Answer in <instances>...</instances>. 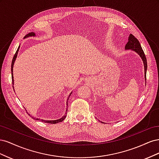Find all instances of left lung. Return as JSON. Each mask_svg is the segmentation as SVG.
<instances>
[{"mask_svg": "<svg viewBox=\"0 0 159 159\" xmlns=\"http://www.w3.org/2000/svg\"><path fill=\"white\" fill-rule=\"evenodd\" d=\"M125 50H130L134 51L141 57V59L143 61V64H144V69H145V79L146 81V74H147V61L146 56L145 55V53H144L142 49L141 46L140 44V43H139V40L133 35H132L131 34L129 36L128 42L126 44L125 47Z\"/></svg>", "mask_w": 159, "mask_h": 159, "instance_id": "left-lung-1", "label": "left lung"}]
</instances>
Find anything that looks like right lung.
<instances>
[{
  "label": "right lung",
  "instance_id": "obj_1",
  "mask_svg": "<svg viewBox=\"0 0 159 159\" xmlns=\"http://www.w3.org/2000/svg\"><path fill=\"white\" fill-rule=\"evenodd\" d=\"M34 36H36V34H35V33L34 32H30V33H28V34H27L24 37V38H28V37H34ZM19 48H20V46H18V49H17V50H16V53H15V54H14V57H13V58H12V64H11V74H12V85H14V77H13V67H14V62H15V60H16V57H17V55H18V51H19ZM13 87V89H14V86H12ZM72 93V92H71L70 93V94L69 95V96H68V101H67V102H66V104H67V103H68V99H69V98H70V96L71 95V94ZM67 107H68V104H67ZM67 112H68V109H66V113H65V115H64V116H62L61 118H60V119H56V120H44V119H38V118H36V117H32V118H33V119H34L35 120H38V121H42V122H44V123H52V124H56V123H60V122H61V121H63L65 119V118L66 117V115H67ZM30 115V114H28Z\"/></svg>",
  "mask_w": 159,
  "mask_h": 159
}]
</instances>
